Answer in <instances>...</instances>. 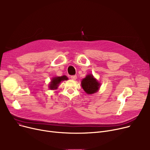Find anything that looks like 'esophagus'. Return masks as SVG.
Segmentation results:
<instances>
[{
	"mask_svg": "<svg viewBox=\"0 0 150 150\" xmlns=\"http://www.w3.org/2000/svg\"><path fill=\"white\" fill-rule=\"evenodd\" d=\"M70 78H71V79L75 80L76 79L77 76H76V75H72V76H70Z\"/></svg>",
	"mask_w": 150,
	"mask_h": 150,
	"instance_id": "esophagus-1",
	"label": "esophagus"
}]
</instances>
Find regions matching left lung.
Wrapping results in <instances>:
<instances>
[{
  "label": "left lung",
  "mask_w": 150,
  "mask_h": 150,
  "mask_svg": "<svg viewBox=\"0 0 150 150\" xmlns=\"http://www.w3.org/2000/svg\"><path fill=\"white\" fill-rule=\"evenodd\" d=\"M81 86L84 91L88 94L97 92L100 86V83L93 76L92 74L87 75L81 81Z\"/></svg>",
  "instance_id": "left-lung-1"
}]
</instances>
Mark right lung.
<instances>
[{
	"instance_id": "obj_1",
	"label": "right lung",
	"mask_w": 150,
	"mask_h": 150,
	"mask_svg": "<svg viewBox=\"0 0 150 150\" xmlns=\"http://www.w3.org/2000/svg\"><path fill=\"white\" fill-rule=\"evenodd\" d=\"M68 80V78L66 75H63L61 76L53 77L51 80L50 83L49 85V88L51 90L57 89L58 87L59 83L61 81H64V80Z\"/></svg>"
}]
</instances>
